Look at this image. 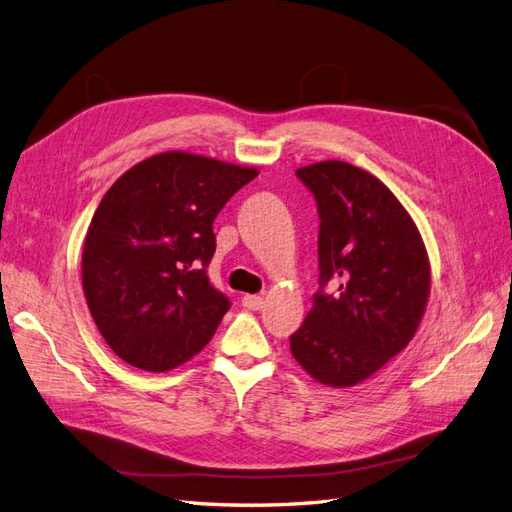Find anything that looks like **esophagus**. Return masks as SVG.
Here are the masks:
<instances>
[{
    "instance_id": "1",
    "label": "esophagus",
    "mask_w": 512,
    "mask_h": 512,
    "mask_svg": "<svg viewBox=\"0 0 512 512\" xmlns=\"http://www.w3.org/2000/svg\"><path fill=\"white\" fill-rule=\"evenodd\" d=\"M241 303H243V307H247V309H260L262 303H265V301H262L260 294H243Z\"/></svg>"
}]
</instances>
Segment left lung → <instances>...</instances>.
<instances>
[{
    "label": "left lung",
    "instance_id": "obj_1",
    "mask_svg": "<svg viewBox=\"0 0 512 512\" xmlns=\"http://www.w3.org/2000/svg\"><path fill=\"white\" fill-rule=\"evenodd\" d=\"M318 203L320 286L290 352L316 382L346 389L404 350L425 316L431 265L421 230L386 185L327 160L297 170Z\"/></svg>",
    "mask_w": 512,
    "mask_h": 512
}]
</instances>
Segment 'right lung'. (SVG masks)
<instances>
[{
	"label": "right lung",
	"mask_w": 512,
	"mask_h": 512,
	"mask_svg": "<svg viewBox=\"0 0 512 512\" xmlns=\"http://www.w3.org/2000/svg\"><path fill=\"white\" fill-rule=\"evenodd\" d=\"M258 175L188 151L126 170L100 200L83 243V292L111 350L145 371L175 369L203 350L228 312L209 282L213 220Z\"/></svg>",
	"instance_id": "obj_1"
}]
</instances>
